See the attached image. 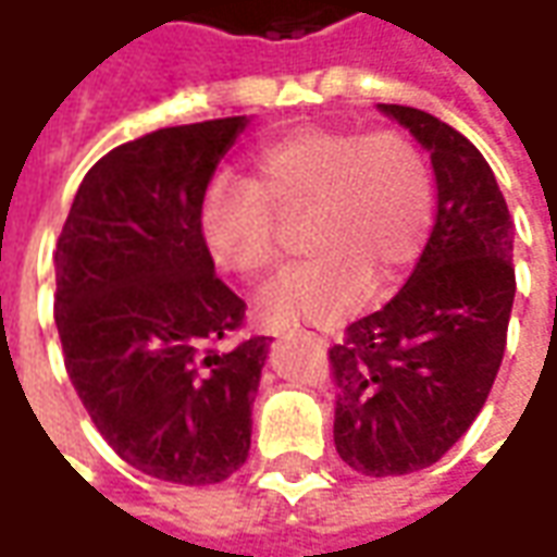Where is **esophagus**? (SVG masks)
Masks as SVG:
<instances>
[{
	"instance_id": "34e87169",
	"label": "esophagus",
	"mask_w": 557,
	"mask_h": 557,
	"mask_svg": "<svg viewBox=\"0 0 557 557\" xmlns=\"http://www.w3.org/2000/svg\"><path fill=\"white\" fill-rule=\"evenodd\" d=\"M277 337H313V339H319V334L307 331V327H283V331H277Z\"/></svg>"
}]
</instances>
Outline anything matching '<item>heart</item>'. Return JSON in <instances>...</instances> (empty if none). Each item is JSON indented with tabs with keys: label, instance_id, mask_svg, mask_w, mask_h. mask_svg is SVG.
I'll list each match as a JSON object with an SVG mask.
<instances>
[{
	"label": "heart",
	"instance_id": "b5f03b06",
	"mask_svg": "<svg viewBox=\"0 0 557 557\" xmlns=\"http://www.w3.org/2000/svg\"><path fill=\"white\" fill-rule=\"evenodd\" d=\"M435 211V184L418 143L399 131L298 127L247 160V184L208 187L199 232L214 265L256 277L277 262L274 218L307 214L310 262L256 295L268 327L334 325L414 262Z\"/></svg>",
	"mask_w": 557,
	"mask_h": 557
}]
</instances>
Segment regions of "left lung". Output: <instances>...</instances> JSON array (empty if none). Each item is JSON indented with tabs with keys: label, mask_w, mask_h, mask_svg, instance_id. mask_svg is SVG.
Listing matches in <instances>:
<instances>
[{
	"label": "left lung",
	"mask_w": 557,
	"mask_h": 557,
	"mask_svg": "<svg viewBox=\"0 0 557 557\" xmlns=\"http://www.w3.org/2000/svg\"><path fill=\"white\" fill-rule=\"evenodd\" d=\"M430 151L435 226L391 301L327 351L339 459L370 478L438 462L490 397L513 310V220L490 163L442 119L379 103Z\"/></svg>",
	"instance_id": "8db88e82"
}]
</instances>
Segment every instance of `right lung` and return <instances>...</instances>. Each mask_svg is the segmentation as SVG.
Masks as SVG:
<instances>
[{
  "mask_svg": "<svg viewBox=\"0 0 557 557\" xmlns=\"http://www.w3.org/2000/svg\"><path fill=\"white\" fill-rule=\"evenodd\" d=\"M247 115L160 127L103 154L55 244V327L107 444L148 478L206 486L250 450L271 337L218 349L244 301L199 232L208 182Z\"/></svg>",
  "mask_w": 557,
  "mask_h": 557,
  "instance_id": "1",
  "label": "right lung"
}]
</instances>
